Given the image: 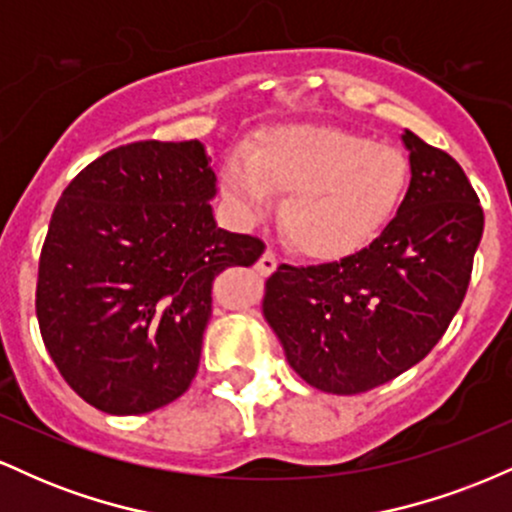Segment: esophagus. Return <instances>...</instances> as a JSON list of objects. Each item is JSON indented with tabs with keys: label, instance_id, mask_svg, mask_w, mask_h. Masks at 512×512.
<instances>
[{
	"label": "esophagus",
	"instance_id": "34e87169",
	"mask_svg": "<svg viewBox=\"0 0 512 512\" xmlns=\"http://www.w3.org/2000/svg\"><path fill=\"white\" fill-rule=\"evenodd\" d=\"M276 264H279V262H276V255H274L272 250H267L260 257V260H257L255 267H257V272H260V274H272L274 269H276Z\"/></svg>",
	"mask_w": 512,
	"mask_h": 512
}]
</instances>
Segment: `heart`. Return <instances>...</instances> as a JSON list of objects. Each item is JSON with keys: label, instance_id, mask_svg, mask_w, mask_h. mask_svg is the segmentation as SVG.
<instances>
[{"label": "heart", "instance_id": "heart-1", "mask_svg": "<svg viewBox=\"0 0 512 512\" xmlns=\"http://www.w3.org/2000/svg\"><path fill=\"white\" fill-rule=\"evenodd\" d=\"M411 168L397 146L337 127L269 129L223 163L221 187L243 219L281 207L284 236L313 260H342L373 243L407 197Z\"/></svg>", "mask_w": 512, "mask_h": 512}]
</instances>
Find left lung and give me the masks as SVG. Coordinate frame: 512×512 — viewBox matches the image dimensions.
Masks as SVG:
<instances>
[{
  "instance_id": "obj_1",
  "label": "left lung",
  "mask_w": 512,
  "mask_h": 512,
  "mask_svg": "<svg viewBox=\"0 0 512 512\" xmlns=\"http://www.w3.org/2000/svg\"><path fill=\"white\" fill-rule=\"evenodd\" d=\"M411 182L368 248L317 267L281 264L264 317L291 368L332 395L390 383L431 354L464 301L484 209L460 163L404 132Z\"/></svg>"
}]
</instances>
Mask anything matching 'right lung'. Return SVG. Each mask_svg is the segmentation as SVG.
I'll list each match as a JSON object with an SVG mask.
<instances>
[{
	"label": "right lung",
	"instance_id": "right-lung-1",
	"mask_svg": "<svg viewBox=\"0 0 512 512\" xmlns=\"http://www.w3.org/2000/svg\"><path fill=\"white\" fill-rule=\"evenodd\" d=\"M197 139L117 146L64 187L40 250L35 315L67 385L105 414H146L195 380L211 286L264 243L216 226Z\"/></svg>",
	"mask_w": 512,
	"mask_h": 512
}]
</instances>
